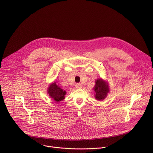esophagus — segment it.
Listing matches in <instances>:
<instances>
[{
    "mask_svg": "<svg viewBox=\"0 0 153 153\" xmlns=\"http://www.w3.org/2000/svg\"><path fill=\"white\" fill-rule=\"evenodd\" d=\"M75 86H76V88H81L82 86V85L80 83H76V84L75 85Z\"/></svg>",
    "mask_w": 153,
    "mask_h": 153,
    "instance_id": "obj_1",
    "label": "esophagus"
}]
</instances>
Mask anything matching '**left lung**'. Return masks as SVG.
Instances as JSON below:
<instances>
[{"label":"left lung","instance_id":"left-lung-1","mask_svg":"<svg viewBox=\"0 0 153 153\" xmlns=\"http://www.w3.org/2000/svg\"><path fill=\"white\" fill-rule=\"evenodd\" d=\"M94 91L95 98L98 100H103L107 96L109 90L106 83L100 79L96 80Z\"/></svg>","mask_w":153,"mask_h":153}]
</instances>
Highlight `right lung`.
<instances>
[{"label":"right lung","instance_id":"right-lung-1","mask_svg":"<svg viewBox=\"0 0 153 153\" xmlns=\"http://www.w3.org/2000/svg\"><path fill=\"white\" fill-rule=\"evenodd\" d=\"M49 95L54 99L56 102H59L64 99L66 92L58 86L56 83L51 85L48 89Z\"/></svg>","mask_w":153,"mask_h":153}]
</instances>
